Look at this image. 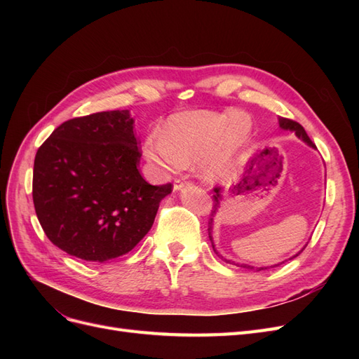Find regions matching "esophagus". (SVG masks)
<instances>
[{
	"label": "esophagus",
	"mask_w": 359,
	"mask_h": 359,
	"mask_svg": "<svg viewBox=\"0 0 359 359\" xmlns=\"http://www.w3.org/2000/svg\"><path fill=\"white\" fill-rule=\"evenodd\" d=\"M189 186V182H186V181H181V180H177L175 182H173V190L175 191H180V190H182L184 187H187Z\"/></svg>",
	"instance_id": "esophagus-1"
}]
</instances>
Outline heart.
<instances>
[{
    "mask_svg": "<svg viewBox=\"0 0 359 359\" xmlns=\"http://www.w3.org/2000/svg\"><path fill=\"white\" fill-rule=\"evenodd\" d=\"M163 134L151 135L144 142L145 158L158 170L175 172L202 161L206 180L226 181L235 175L252 144L253 119L236 109L186 111L172 115Z\"/></svg>",
    "mask_w": 359,
    "mask_h": 359,
    "instance_id": "obj_1",
    "label": "heart"
}]
</instances>
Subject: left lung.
I'll use <instances>...</instances> for the list:
<instances>
[{
  "mask_svg": "<svg viewBox=\"0 0 359 359\" xmlns=\"http://www.w3.org/2000/svg\"><path fill=\"white\" fill-rule=\"evenodd\" d=\"M278 127L281 128V130H286V132H292V133H295V136L298 137V139H301L302 142H306L309 147H311L313 149H316V145H314L311 140H310V137H309V135L306 133V130H304V127L301 126V124H298V123H295V121H292V119H287V118H281V116H278ZM214 191H215V194H214V206H212V211H211V219H210V222H208V235H210V241H211V245H212V250H214V253L219 256V257H222L223 260H226L227 264H232V265H236V266H241V268H244V269H247V271H253V273H257V271H265V269H269V268H274V266H278V265H281V264H285L286 260H292L293 257H297L304 248L307 247V244L304 245L299 252L297 253V255H293L292 257H289V259H286V260H283V262H280V264H276V265H271V266H253V265H248V264H236V262H233V260H229V259H224L219 252H217L215 250V244H214V238H212V227H214V217H215V214L219 212V210H220V202L223 201V190L222 189H214Z\"/></svg>",
  "mask_w": 359,
  "mask_h": 359,
  "instance_id": "8db88e82",
  "label": "left lung"
}]
</instances>
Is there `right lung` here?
<instances>
[{"mask_svg": "<svg viewBox=\"0 0 359 359\" xmlns=\"http://www.w3.org/2000/svg\"><path fill=\"white\" fill-rule=\"evenodd\" d=\"M130 111L73 118L53 130L34 160L32 201L52 244L70 256L104 264L148 233L170 184L151 186Z\"/></svg>", "mask_w": 359, "mask_h": 359, "instance_id": "obj_1", "label": "right lung"}]
</instances>
